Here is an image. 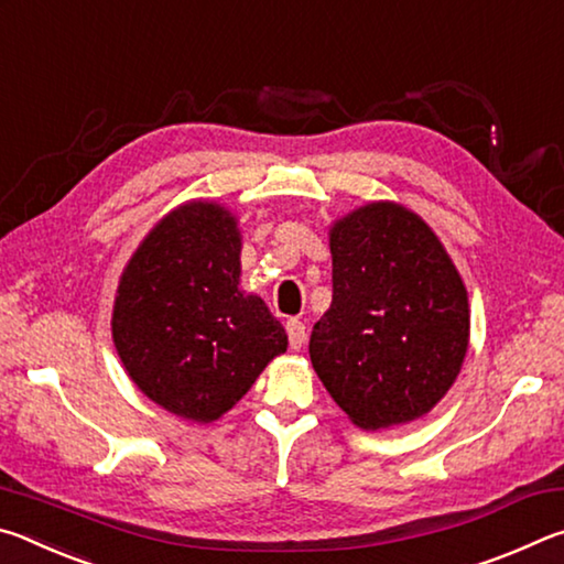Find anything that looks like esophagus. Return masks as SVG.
Instances as JSON below:
<instances>
[{"label":"esophagus","mask_w":564,"mask_h":564,"mask_svg":"<svg viewBox=\"0 0 564 564\" xmlns=\"http://www.w3.org/2000/svg\"><path fill=\"white\" fill-rule=\"evenodd\" d=\"M285 333H289V346L293 350H299L305 343V326L299 318H291L289 323H285Z\"/></svg>","instance_id":"esophagus-1"}]
</instances>
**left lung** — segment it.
<instances>
[{
	"instance_id": "obj_1",
	"label": "left lung",
	"mask_w": 564,
	"mask_h": 564,
	"mask_svg": "<svg viewBox=\"0 0 564 564\" xmlns=\"http://www.w3.org/2000/svg\"><path fill=\"white\" fill-rule=\"evenodd\" d=\"M333 301L308 352L352 423L378 431L425 415L460 373L467 293L435 234L395 204H370L330 231Z\"/></svg>"
}]
</instances>
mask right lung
I'll list each match as a JSON object with an SVG mask.
<instances>
[{"label":"right lung","mask_w":564,"mask_h":564,"mask_svg":"<svg viewBox=\"0 0 564 564\" xmlns=\"http://www.w3.org/2000/svg\"><path fill=\"white\" fill-rule=\"evenodd\" d=\"M238 253L231 214L178 206L133 253L113 303V346L133 383L196 423L231 410L289 346L259 295L238 291Z\"/></svg>","instance_id":"add662e5"}]
</instances>
